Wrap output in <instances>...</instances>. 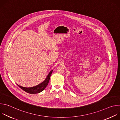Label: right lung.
I'll return each instance as SVG.
<instances>
[{
  "label": "right lung",
  "instance_id": "obj_1",
  "mask_svg": "<svg viewBox=\"0 0 120 120\" xmlns=\"http://www.w3.org/2000/svg\"><path fill=\"white\" fill-rule=\"evenodd\" d=\"M53 71V70H51L49 72L48 75H47L46 78L43 82H42L41 83H39V84L36 85V86L31 87H25L20 86V85H19L18 84H17V85H18L20 88H21L24 91H25L26 93H28L29 94H36L39 93L41 92L42 91H43L47 86V84L49 82V80H50L51 75V74H52Z\"/></svg>",
  "mask_w": 120,
  "mask_h": 120
}]
</instances>
